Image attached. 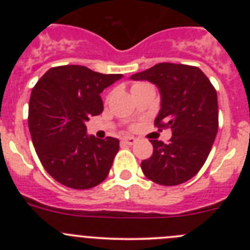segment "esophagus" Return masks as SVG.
<instances>
[{"instance_id": "esophagus-1", "label": "esophagus", "mask_w": 250, "mask_h": 250, "mask_svg": "<svg viewBox=\"0 0 250 250\" xmlns=\"http://www.w3.org/2000/svg\"><path fill=\"white\" fill-rule=\"evenodd\" d=\"M122 141L125 144V145H134V144L137 143V139H135L134 137H125L122 139Z\"/></svg>"}]
</instances>
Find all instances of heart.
Segmentation results:
<instances>
[{
    "label": "heart",
    "mask_w": 250,
    "mask_h": 250,
    "mask_svg": "<svg viewBox=\"0 0 250 250\" xmlns=\"http://www.w3.org/2000/svg\"><path fill=\"white\" fill-rule=\"evenodd\" d=\"M140 84H144V83H140V82H138V83H134V84H133V85H132V88L137 87V85H140Z\"/></svg>",
    "instance_id": "heart-1"
}]
</instances>
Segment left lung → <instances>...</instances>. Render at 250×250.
Returning a JSON list of instances; mask_svg holds the SVG:
<instances>
[{
	"mask_svg": "<svg viewBox=\"0 0 250 250\" xmlns=\"http://www.w3.org/2000/svg\"><path fill=\"white\" fill-rule=\"evenodd\" d=\"M132 80H146L160 88L157 128H170L169 143L150 140L152 156L141 162L147 179L160 185H180L200 172L219 127L218 97L209 78L197 66L160 62Z\"/></svg>",
	"mask_w": 250,
	"mask_h": 250,
	"instance_id": "8db88e82",
	"label": "left lung"
}]
</instances>
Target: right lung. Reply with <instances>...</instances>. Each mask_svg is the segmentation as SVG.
<instances>
[{
    "mask_svg": "<svg viewBox=\"0 0 250 250\" xmlns=\"http://www.w3.org/2000/svg\"><path fill=\"white\" fill-rule=\"evenodd\" d=\"M121 77L62 65L48 70L32 88L27 117L32 144L58 183L88 190L106 179L120 141L88 137L84 123L103 112L100 93Z\"/></svg>",
    "mask_w": 250,
    "mask_h": 250,
    "instance_id": "add662e5",
    "label": "right lung"
}]
</instances>
